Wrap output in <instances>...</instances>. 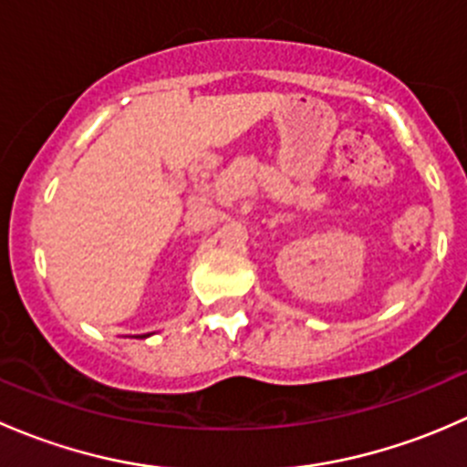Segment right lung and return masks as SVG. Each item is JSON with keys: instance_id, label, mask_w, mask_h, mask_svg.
Here are the masks:
<instances>
[{"instance_id": "obj_1", "label": "right lung", "mask_w": 467, "mask_h": 467, "mask_svg": "<svg viewBox=\"0 0 467 467\" xmlns=\"http://www.w3.org/2000/svg\"><path fill=\"white\" fill-rule=\"evenodd\" d=\"M146 337H149V334H144V337H142V338H146Z\"/></svg>"}]
</instances>
